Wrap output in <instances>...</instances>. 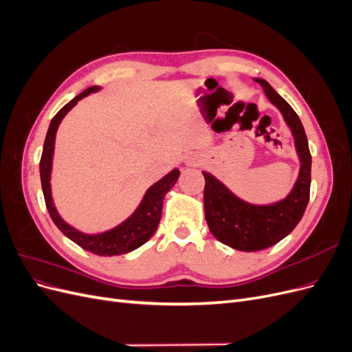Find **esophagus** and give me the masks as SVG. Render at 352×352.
I'll return each instance as SVG.
<instances>
[{
	"label": "esophagus",
	"mask_w": 352,
	"mask_h": 352,
	"mask_svg": "<svg viewBox=\"0 0 352 352\" xmlns=\"http://www.w3.org/2000/svg\"><path fill=\"white\" fill-rule=\"evenodd\" d=\"M201 162H202V160H201V157L198 154H189V155L185 157V164L189 166V167L199 166Z\"/></svg>",
	"instance_id": "1"
}]
</instances>
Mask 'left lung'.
<instances>
[{
    "instance_id": "1",
    "label": "left lung",
    "mask_w": 352,
    "mask_h": 352,
    "mask_svg": "<svg viewBox=\"0 0 352 352\" xmlns=\"http://www.w3.org/2000/svg\"><path fill=\"white\" fill-rule=\"evenodd\" d=\"M254 80L261 85L265 97L279 109L289 126L301 167L289 195L269 206L250 204L238 198L217 177L202 172L206 179L204 210L210 232L221 243L245 252L273 247L289 235L304 216L311 184V154L300 117L269 82L258 78Z\"/></svg>"
}]
</instances>
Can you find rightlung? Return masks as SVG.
<instances>
[{
  "mask_svg": "<svg viewBox=\"0 0 352 352\" xmlns=\"http://www.w3.org/2000/svg\"><path fill=\"white\" fill-rule=\"evenodd\" d=\"M98 87H91L80 92L78 97H74L70 102H67L63 107L50 123L48 132L45 136L44 150H42V157L39 163V173H41V185L42 192H44L45 204L48 208L50 216L56 226L65 233V235L78 243L80 248L87 250L92 254L102 255V257H111V255H120L127 254L136 248H140L148 239H150L162 219V210H163V199L170 189L175 186L177 182L180 172L177 168H173L172 172L167 173L163 179H160L150 189L146 190L141 204L138 206L133 214L126 219L119 226L113 228L111 230L97 233V235H88V233H82L78 229L72 228L69 223H66L60 217L57 208L54 206L51 195V167H52V155H54V144H56V133L58 129V124L61 123L63 117H65L74 105L78 104L79 100L88 97L91 92H97Z\"/></svg>",
  "mask_w": 352,
  "mask_h": 352,
  "instance_id": "1",
  "label": "right lung"
}]
</instances>
